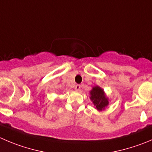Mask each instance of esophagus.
<instances>
[{"label": "esophagus", "mask_w": 152, "mask_h": 152, "mask_svg": "<svg viewBox=\"0 0 152 152\" xmlns=\"http://www.w3.org/2000/svg\"><path fill=\"white\" fill-rule=\"evenodd\" d=\"M75 90H76V91H79V90H80V85H79V84L75 85Z\"/></svg>", "instance_id": "34e87169"}]
</instances>
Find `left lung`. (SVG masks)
I'll return each instance as SVG.
<instances>
[{
    "mask_svg": "<svg viewBox=\"0 0 152 152\" xmlns=\"http://www.w3.org/2000/svg\"><path fill=\"white\" fill-rule=\"evenodd\" d=\"M90 99L98 110H104L109 104V100L105 95L104 89L100 86H95L90 91Z\"/></svg>",
    "mask_w": 152,
    "mask_h": 152,
    "instance_id": "8db88e82",
    "label": "left lung"
}]
</instances>
